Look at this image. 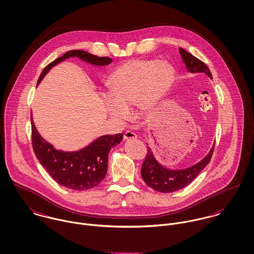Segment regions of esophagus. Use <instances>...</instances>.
Wrapping results in <instances>:
<instances>
[{"mask_svg":"<svg viewBox=\"0 0 254 254\" xmlns=\"http://www.w3.org/2000/svg\"><path fill=\"white\" fill-rule=\"evenodd\" d=\"M137 138V135L134 132L126 131L124 133V140H135Z\"/></svg>","mask_w":254,"mask_h":254,"instance_id":"34e87169","label":"esophagus"}]
</instances>
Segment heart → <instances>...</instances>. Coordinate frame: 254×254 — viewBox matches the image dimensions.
<instances>
[{
  "label": "heart",
  "mask_w": 254,
  "mask_h": 254,
  "mask_svg": "<svg viewBox=\"0 0 254 254\" xmlns=\"http://www.w3.org/2000/svg\"><path fill=\"white\" fill-rule=\"evenodd\" d=\"M174 68L164 61L131 60L109 76V96L105 108L115 119L127 120L129 109L137 106L141 113L154 109L174 81Z\"/></svg>",
  "instance_id": "obj_1"
}]
</instances>
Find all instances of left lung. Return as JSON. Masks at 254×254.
Returning a JSON list of instances; mask_svg holds the SVG:
<instances>
[{
  "mask_svg": "<svg viewBox=\"0 0 254 254\" xmlns=\"http://www.w3.org/2000/svg\"><path fill=\"white\" fill-rule=\"evenodd\" d=\"M179 52L181 54L182 60L190 72L205 73L206 75H208L209 78L212 79V75L208 66L203 62H201L200 60L190 55L182 48L179 49ZM213 150L214 145L203 159H201L199 162L192 165L191 167L181 170H172L165 168L161 164H159L155 159L150 147L147 146V153L145 155L141 169L142 178L148 187L157 191H176L185 188L196 178L201 170L209 163L212 157Z\"/></svg>",
  "mask_w": 254,
  "mask_h": 254,
  "instance_id": "1",
  "label": "left lung"
}]
</instances>
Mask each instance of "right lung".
<instances>
[{
    "instance_id": "1",
    "label": "right lung",
    "mask_w": 254,
    "mask_h": 254,
    "mask_svg": "<svg viewBox=\"0 0 254 254\" xmlns=\"http://www.w3.org/2000/svg\"><path fill=\"white\" fill-rule=\"evenodd\" d=\"M78 58L96 66L108 65L111 59L94 56L86 51L72 50L49 64L41 73L37 86L52 67L69 58ZM32 146L37 159L58 184L74 190H86L97 187L108 172L110 149L120 144L123 134L106 135L77 151L58 150L38 133L31 116Z\"/></svg>"
}]
</instances>
